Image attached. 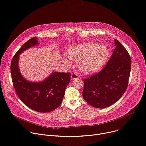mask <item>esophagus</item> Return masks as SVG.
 Segmentation results:
<instances>
[{"mask_svg": "<svg viewBox=\"0 0 146 146\" xmlns=\"http://www.w3.org/2000/svg\"><path fill=\"white\" fill-rule=\"evenodd\" d=\"M78 78V75L75 73H73L72 74H71V78L72 79H76Z\"/></svg>", "mask_w": 146, "mask_h": 146, "instance_id": "34e87169", "label": "esophagus"}]
</instances>
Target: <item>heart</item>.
<instances>
[{
  "mask_svg": "<svg viewBox=\"0 0 146 146\" xmlns=\"http://www.w3.org/2000/svg\"><path fill=\"white\" fill-rule=\"evenodd\" d=\"M66 55L63 60L70 65V60L78 61V67L82 72L92 73L100 69L107 62L109 50L107 46L88 42L69 45L66 49Z\"/></svg>",
  "mask_w": 146,
  "mask_h": 146,
  "instance_id": "1",
  "label": "heart"
}]
</instances>
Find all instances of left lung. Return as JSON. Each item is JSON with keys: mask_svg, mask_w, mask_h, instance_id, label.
<instances>
[{"mask_svg": "<svg viewBox=\"0 0 146 146\" xmlns=\"http://www.w3.org/2000/svg\"><path fill=\"white\" fill-rule=\"evenodd\" d=\"M115 48L105 67L84 79L83 97L93 107L105 108L123 95L128 85L131 59L123 45L115 39Z\"/></svg>", "mask_w": 146, "mask_h": 146, "instance_id": "1", "label": "left lung"}]
</instances>
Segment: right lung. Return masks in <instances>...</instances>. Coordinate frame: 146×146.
<instances>
[{
	"label": "right lung",
	"instance_id": "right-lung-1",
	"mask_svg": "<svg viewBox=\"0 0 146 146\" xmlns=\"http://www.w3.org/2000/svg\"><path fill=\"white\" fill-rule=\"evenodd\" d=\"M38 44V38H32L16 53L11 62V79L16 94L26 106L36 112H49L61 104L65 89L70 82V73L53 72L39 82L25 80L19 70V55L25 50Z\"/></svg>",
	"mask_w": 146,
	"mask_h": 146
}]
</instances>
